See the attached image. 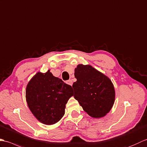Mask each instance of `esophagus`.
Wrapping results in <instances>:
<instances>
[{"instance_id":"esophagus-1","label":"esophagus","mask_w":147,"mask_h":147,"mask_svg":"<svg viewBox=\"0 0 147 147\" xmlns=\"http://www.w3.org/2000/svg\"><path fill=\"white\" fill-rule=\"evenodd\" d=\"M67 84H68V85H70V86H72V84H73L72 80H68L67 82Z\"/></svg>"}]
</instances>
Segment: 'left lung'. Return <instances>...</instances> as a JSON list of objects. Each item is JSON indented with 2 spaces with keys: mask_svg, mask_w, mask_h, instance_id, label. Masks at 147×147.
I'll list each match as a JSON object with an SVG mask.
<instances>
[{
  "mask_svg": "<svg viewBox=\"0 0 147 147\" xmlns=\"http://www.w3.org/2000/svg\"><path fill=\"white\" fill-rule=\"evenodd\" d=\"M77 81L73 84L74 98L94 118L105 116L115 100V89L111 80L90 65L79 64L75 68Z\"/></svg>",
  "mask_w": 147,
  "mask_h": 147,
  "instance_id": "obj_1",
  "label": "left lung"
}]
</instances>
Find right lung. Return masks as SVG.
Wrapping results in <instances>:
<instances>
[{
  "label": "right lung",
  "instance_id": "add662e5",
  "mask_svg": "<svg viewBox=\"0 0 147 147\" xmlns=\"http://www.w3.org/2000/svg\"><path fill=\"white\" fill-rule=\"evenodd\" d=\"M73 96L71 86L53 76L50 70L38 71L26 89L29 109L39 121L47 125H54L62 118L66 104Z\"/></svg>",
  "mask_w": 147,
  "mask_h": 147
}]
</instances>
